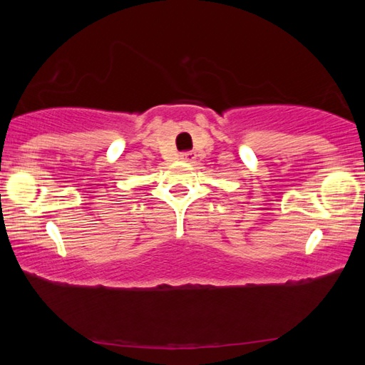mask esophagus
<instances>
[{
  "label": "esophagus",
  "mask_w": 365,
  "mask_h": 365,
  "mask_svg": "<svg viewBox=\"0 0 365 365\" xmlns=\"http://www.w3.org/2000/svg\"><path fill=\"white\" fill-rule=\"evenodd\" d=\"M180 158L183 160V161H188V163H192L196 160V153L192 152V150H187V152H182L180 153Z\"/></svg>",
  "instance_id": "obj_1"
}]
</instances>
